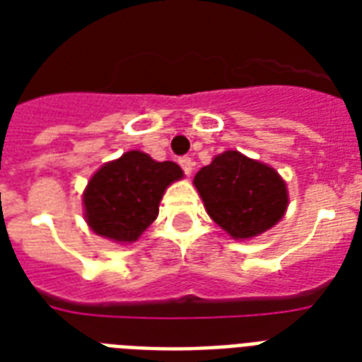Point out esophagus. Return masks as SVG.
I'll return each instance as SVG.
<instances>
[{
	"mask_svg": "<svg viewBox=\"0 0 362 362\" xmlns=\"http://www.w3.org/2000/svg\"><path fill=\"white\" fill-rule=\"evenodd\" d=\"M193 159L192 158H180V167L182 170H184V175L186 176H192L193 173Z\"/></svg>",
	"mask_w": 362,
	"mask_h": 362,
	"instance_id": "esophagus-1",
	"label": "esophagus"
}]
</instances>
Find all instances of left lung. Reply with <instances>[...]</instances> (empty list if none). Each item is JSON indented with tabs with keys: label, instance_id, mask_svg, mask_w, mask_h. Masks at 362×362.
Instances as JSON below:
<instances>
[{
	"label": "left lung",
	"instance_id": "1",
	"mask_svg": "<svg viewBox=\"0 0 362 362\" xmlns=\"http://www.w3.org/2000/svg\"><path fill=\"white\" fill-rule=\"evenodd\" d=\"M193 184L204 209L233 238L269 231L287 210L286 182L272 167L227 150L199 170Z\"/></svg>",
	"mask_w": 362,
	"mask_h": 362
}]
</instances>
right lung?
<instances>
[{
	"instance_id": "add662e5",
	"label": "right lung",
	"mask_w": 362,
	"mask_h": 362,
	"mask_svg": "<svg viewBox=\"0 0 362 362\" xmlns=\"http://www.w3.org/2000/svg\"><path fill=\"white\" fill-rule=\"evenodd\" d=\"M184 173L173 161H156L131 150L105 163L90 178L82 203L90 229L118 244H131L158 218L159 201Z\"/></svg>"
}]
</instances>
